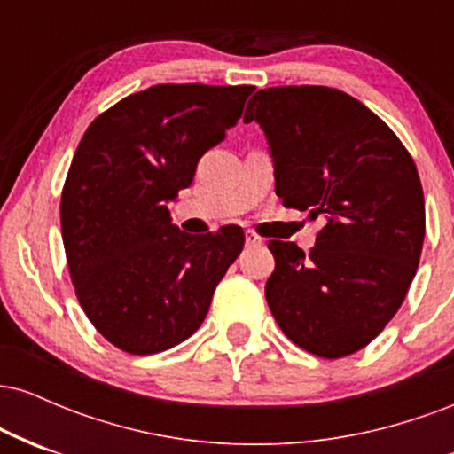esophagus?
I'll return each instance as SVG.
<instances>
[{
	"label": "esophagus",
	"mask_w": 454,
	"mask_h": 454,
	"mask_svg": "<svg viewBox=\"0 0 454 454\" xmlns=\"http://www.w3.org/2000/svg\"><path fill=\"white\" fill-rule=\"evenodd\" d=\"M262 241H264V239L254 231L245 232V243H247V245H262Z\"/></svg>",
	"instance_id": "esophagus-1"
}]
</instances>
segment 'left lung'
Returning a JSON list of instances; mask_svg holds the SVG:
<instances>
[{"label": "left lung", "mask_w": 454, "mask_h": 454, "mask_svg": "<svg viewBox=\"0 0 454 454\" xmlns=\"http://www.w3.org/2000/svg\"><path fill=\"white\" fill-rule=\"evenodd\" d=\"M243 121L267 134L284 207L325 222L309 254L269 241L270 314L316 356L358 352L397 314L419 269L425 196L414 160L376 113L331 87L260 90Z\"/></svg>", "instance_id": "1"}]
</instances>
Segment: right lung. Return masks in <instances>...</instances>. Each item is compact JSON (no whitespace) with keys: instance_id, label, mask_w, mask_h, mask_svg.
I'll return each mask as SVG.
<instances>
[{"instance_id":"add662e5","label":"right lung","mask_w":454,"mask_h":454,"mask_svg":"<svg viewBox=\"0 0 454 454\" xmlns=\"http://www.w3.org/2000/svg\"><path fill=\"white\" fill-rule=\"evenodd\" d=\"M252 91L153 85L82 134L61 192V237L78 303L119 350L145 356L185 341L241 254V226L185 234L168 202L237 126Z\"/></svg>"}]
</instances>
